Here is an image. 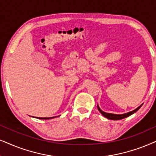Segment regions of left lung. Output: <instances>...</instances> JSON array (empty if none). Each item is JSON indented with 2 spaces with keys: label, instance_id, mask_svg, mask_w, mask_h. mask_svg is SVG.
Listing matches in <instances>:
<instances>
[{
  "label": "left lung",
  "instance_id": "left-lung-1",
  "mask_svg": "<svg viewBox=\"0 0 156 156\" xmlns=\"http://www.w3.org/2000/svg\"><path fill=\"white\" fill-rule=\"evenodd\" d=\"M143 105V104H142ZM142 105H140L139 106V107H137V109H135V110H133V111L132 112H127V113H125V114H110V113H106V112H104L102 111V110L100 109L99 106L98 105H97V107H98V111L101 112V114L102 115L104 116V117H105L106 118H107V119H112V120H119V119H124V118H126L127 117H129V116L132 115V114L135 113L141 107Z\"/></svg>",
  "mask_w": 156,
  "mask_h": 156
}]
</instances>
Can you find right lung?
I'll return each instance as SVG.
<instances>
[{"label": "right lung", "mask_w": 156, "mask_h": 156, "mask_svg": "<svg viewBox=\"0 0 156 156\" xmlns=\"http://www.w3.org/2000/svg\"><path fill=\"white\" fill-rule=\"evenodd\" d=\"M55 117H37L39 118V119H52V118H54Z\"/></svg>", "instance_id": "add662e5"}]
</instances>
